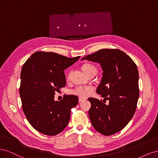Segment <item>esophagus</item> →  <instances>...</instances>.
Segmentation results:
<instances>
[{
	"label": "esophagus",
	"instance_id": "1",
	"mask_svg": "<svg viewBox=\"0 0 158 158\" xmlns=\"http://www.w3.org/2000/svg\"><path fill=\"white\" fill-rule=\"evenodd\" d=\"M84 100H85V98H78V101H79V102H82V101H84Z\"/></svg>",
	"mask_w": 158,
	"mask_h": 158
}]
</instances>
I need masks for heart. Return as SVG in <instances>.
Listing matches in <instances>:
<instances>
[{
	"label": "heart",
	"instance_id": "b5f03b06",
	"mask_svg": "<svg viewBox=\"0 0 158 158\" xmlns=\"http://www.w3.org/2000/svg\"><path fill=\"white\" fill-rule=\"evenodd\" d=\"M82 69L84 73L86 74L88 76H89L91 74L93 73H97L98 69L95 66L92 64H85L82 66ZM92 88L88 87V86H77L73 89L71 90V94L78 95V96L80 98H85L92 92Z\"/></svg>",
	"mask_w": 158,
	"mask_h": 158
}]
</instances>
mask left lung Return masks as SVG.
Wrapping results in <instances>:
<instances>
[{
    "instance_id": "obj_1",
    "label": "left lung",
    "mask_w": 158,
    "mask_h": 158,
    "mask_svg": "<svg viewBox=\"0 0 158 158\" xmlns=\"http://www.w3.org/2000/svg\"><path fill=\"white\" fill-rule=\"evenodd\" d=\"M97 62L103 76L96 92L108 100L105 104L89 98L92 106L89 117L94 128L105 136L125 128L135 113L139 98L138 71L135 62L119 49H103L83 57L82 60Z\"/></svg>"
}]
</instances>
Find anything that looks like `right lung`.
<instances>
[{
  "instance_id": "add662e5",
  "label": "right lung",
  "mask_w": 158,
  "mask_h": 158,
  "mask_svg": "<svg viewBox=\"0 0 158 158\" xmlns=\"http://www.w3.org/2000/svg\"><path fill=\"white\" fill-rule=\"evenodd\" d=\"M80 57L68 58L55 52L37 51L23 64L19 90L22 109L38 132L54 136L67 126L70 110L77 106L78 98L67 95L60 102L55 101V92L65 86L64 70Z\"/></svg>"
}]
</instances>
